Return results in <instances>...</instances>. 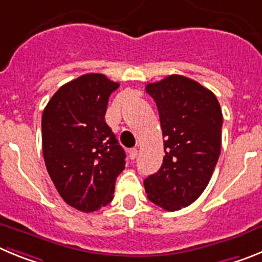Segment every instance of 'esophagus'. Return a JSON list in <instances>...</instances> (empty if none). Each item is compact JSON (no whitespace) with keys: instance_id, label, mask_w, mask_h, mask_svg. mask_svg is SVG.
<instances>
[{"instance_id":"esophagus-1","label":"esophagus","mask_w":262,"mask_h":262,"mask_svg":"<svg viewBox=\"0 0 262 262\" xmlns=\"http://www.w3.org/2000/svg\"><path fill=\"white\" fill-rule=\"evenodd\" d=\"M136 156H138V149H136V148H131L128 151V157L131 160H134L136 159Z\"/></svg>"}]
</instances>
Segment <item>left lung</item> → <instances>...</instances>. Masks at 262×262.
Masks as SVG:
<instances>
[{
    "label": "left lung",
    "instance_id": "8db88e82",
    "mask_svg": "<svg viewBox=\"0 0 262 262\" xmlns=\"http://www.w3.org/2000/svg\"><path fill=\"white\" fill-rule=\"evenodd\" d=\"M159 110L165 156L144 180L147 198L166 211L203 193L221 155L223 115L216 97L196 81L172 75L145 86Z\"/></svg>",
    "mask_w": 262,
    "mask_h": 262
}]
</instances>
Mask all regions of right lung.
<instances>
[{
    "label": "right lung",
    "instance_id": "1",
    "mask_svg": "<svg viewBox=\"0 0 262 262\" xmlns=\"http://www.w3.org/2000/svg\"><path fill=\"white\" fill-rule=\"evenodd\" d=\"M118 82L88 73L62 85L41 117L46 168L61 198L84 212L113 200L126 154L105 122L110 94Z\"/></svg>",
    "mask_w": 262,
    "mask_h": 262
}]
</instances>
